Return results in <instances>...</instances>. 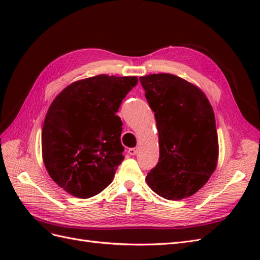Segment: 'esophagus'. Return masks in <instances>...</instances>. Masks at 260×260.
Here are the masks:
<instances>
[{"label":"esophagus","instance_id":"esophagus-1","mask_svg":"<svg viewBox=\"0 0 260 260\" xmlns=\"http://www.w3.org/2000/svg\"><path fill=\"white\" fill-rule=\"evenodd\" d=\"M128 153H129L131 156L136 155V154L138 153V148H137V147H132V148H129V149H128Z\"/></svg>","mask_w":260,"mask_h":260}]
</instances>
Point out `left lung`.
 I'll return each mask as SVG.
<instances>
[{
  "label": "left lung",
  "mask_w": 260,
  "mask_h": 260,
  "mask_svg": "<svg viewBox=\"0 0 260 260\" xmlns=\"http://www.w3.org/2000/svg\"><path fill=\"white\" fill-rule=\"evenodd\" d=\"M140 81L159 140V160L147 174V184L164 199L183 200L205 185L216 169L214 111L201 89L175 75H148Z\"/></svg>",
  "instance_id": "left-lung-1"
}]
</instances>
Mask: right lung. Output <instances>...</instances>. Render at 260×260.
Masks as SVG:
<instances>
[{"mask_svg":"<svg viewBox=\"0 0 260 260\" xmlns=\"http://www.w3.org/2000/svg\"><path fill=\"white\" fill-rule=\"evenodd\" d=\"M137 77L99 75L55 98L42 128V156L55 183L79 199L101 193L123 160L122 121L116 113Z\"/></svg>","mask_w":260,"mask_h":260,"instance_id":"1","label":"right lung"}]
</instances>
